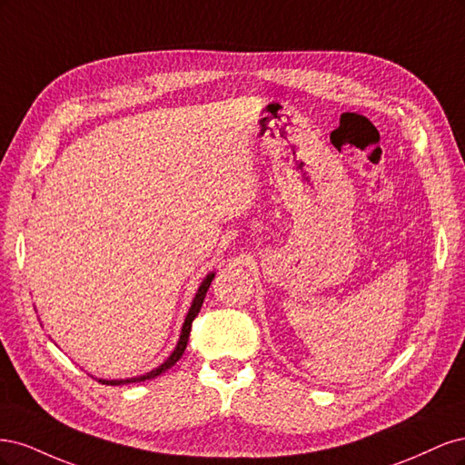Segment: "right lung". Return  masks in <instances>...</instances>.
<instances>
[{
  "instance_id": "right-lung-1",
  "label": "right lung",
  "mask_w": 465,
  "mask_h": 465,
  "mask_svg": "<svg viewBox=\"0 0 465 465\" xmlns=\"http://www.w3.org/2000/svg\"><path fill=\"white\" fill-rule=\"evenodd\" d=\"M213 277H215V273H209V275L203 279V283L200 285L198 292H195L193 302H192L190 311H188V316H186V320H184V326H182V333H180L178 345H176V349L173 351V355L168 357V359L161 364V367H157V369L151 371V372H147V374H143V376H137V378H128V380H98V382L110 384V386H120V384H130V382H143V380L157 378V376H159V374H163L164 371H168L171 367H174L176 361L182 357V353H184V349H186V345H188V337H190V330H192V322L195 320V316H198V312L202 311V304H203V299H205V292H207V289H209V285H211V281H213Z\"/></svg>"
}]
</instances>
